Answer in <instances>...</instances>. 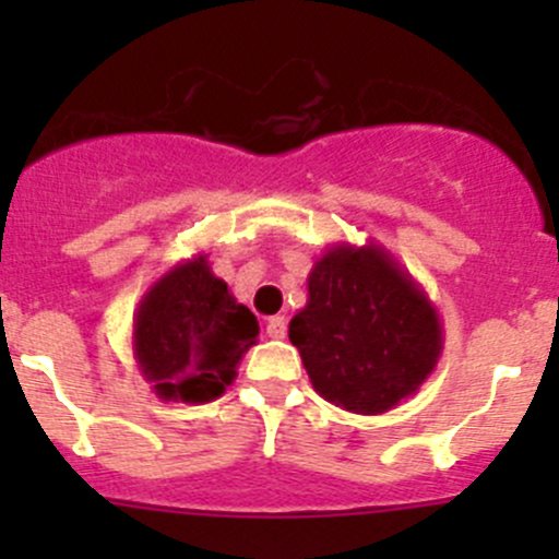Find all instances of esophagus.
Here are the masks:
<instances>
[{"label":"esophagus","instance_id":"esophagus-1","mask_svg":"<svg viewBox=\"0 0 559 559\" xmlns=\"http://www.w3.org/2000/svg\"><path fill=\"white\" fill-rule=\"evenodd\" d=\"M267 335L273 337V341H281V337H286V319H284V316H270V319H267Z\"/></svg>","mask_w":559,"mask_h":559}]
</instances>
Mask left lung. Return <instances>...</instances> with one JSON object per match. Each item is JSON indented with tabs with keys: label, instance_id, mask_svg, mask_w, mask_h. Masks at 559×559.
I'll use <instances>...</instances> for the list:
<instances>
[{
	"label": "left lung",
	"instance_id": "left-lung-1",
	"mask_svg": "<svg viewBox=\"0 0 559 559\" xmlns=\"http://www.w3.org/2000/svg\"><path fill=\"white\" fill-rule=\"evenodd\" d=\"M316 392L343 411L386 414L436 370L441 316L384 246L335 243L308 273V302L289 321Z\"/></svg>",
	"mask_w": 559,
	"mask_h": 559
}]
</instances>
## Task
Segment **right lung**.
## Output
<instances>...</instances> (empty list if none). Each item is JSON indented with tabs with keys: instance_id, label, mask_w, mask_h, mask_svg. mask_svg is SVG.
<instances>
[{
	"instance_id": "obj_1",
	"label": "right lung",
	"mask_w": 559,
	"mask_h": 559,
	"mask_svg": "<svg viewBox=\"0 0 559 559\" xmlns=\"http://www.w3.org/2000/svg\"><path fill=\"white\" fill-rule=\"evenodd\" d=\"M257 335V316L213 275L205 253H197L145 292L134 311L132 348L162 400L200 405L227 392Z\"/></svg>"
}]
</instances>
